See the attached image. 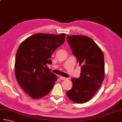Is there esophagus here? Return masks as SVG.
<instances>
[{
  "label": "esophagus",
  "instance_id": "1",
  "mask_svg": "<svg viewBox=\"0 0 122 122\" xmlns=\"http://www.w3.org/2000/svg\"><path fill=\"white\" fill-rule=\"evenodd\" d=\"M59 78H60V79H61V80H66V78L63 77H62V76H59Z\"/></svg>",
  "mask_w": 122,
  "mask_h": 122
}]
</instances>
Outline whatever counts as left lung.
Wrapping results in <instances>:
<instances>
[{
    "instance_id": "8db88e82",
    "label": "left lung",
    "mask_w": 122,
    "mask_h": 122,
    "mask_svg": "<svg viewBox=\"0 0 122 122\" xmlns=\"http://www.w3.org/2000/svg\"><path fill=\"white\" fill-rule=\"evenodd\" d=\"M66 39L81 70L80 77L71 79L72 87L66 95L73 102L82 104L92 98L103 82L104 54L94 41L88 36L69 35Z\"/></svg>"
}]
</instances>
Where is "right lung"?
Wrapping results in <instances>:
<instances>
[{
    "instance_id": "1",
    "label": "right lung",
    "mask_w": 122,
    "mask_h": 122,
    "mask_svg": "<svg viewBox=\"0 0 122 122\" xmlns=\"http://www.w3.org/2000/svg\"><path fill=\"white\" fill-rule=\"evenodd\" d=\"M66 39V34L37 33L21 43L17 51L15 69L16 79L21 88L33 99L46 96L58 77L47 67L51 56Z\"/></svg>"
}]
</instances>
